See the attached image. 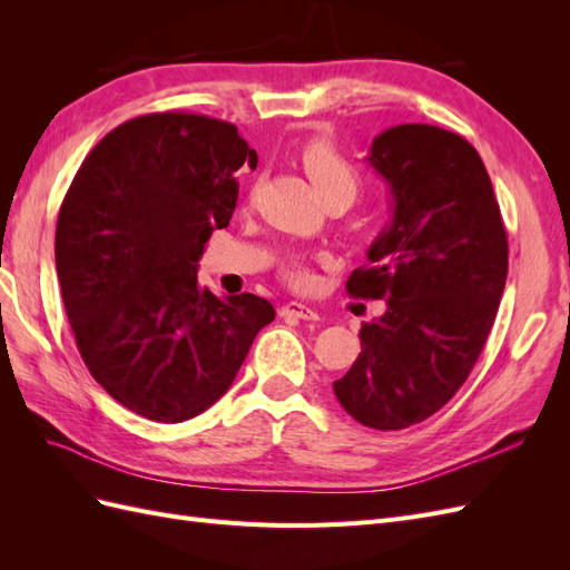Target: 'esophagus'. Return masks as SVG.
I'll return each instance as SVG.
<instances>
[{"label":"esophagus","instance_id":"34e87169","mask_svg":"<svg viewBox=\"0 0 570 570\" xmlns=\"http://www.w3.org/2000/svg\"><path fill=\"white\" fill-rule=\"evenodd\" d=\"M281 316L283 318H299V321H318V314L312 306H306L302 302H289L281 306Z\"/></svg>","mask_w":570,"mask_h":570}]
</instances>
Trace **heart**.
I'll use <instances>...</instances> for the list:
<instances>
[{
  "mask_svg": "<svg viewBox=\"0 0 570 570\" xmlns=\"http://www.w3.org/2000/svg\"><path fill=\"white\" fill-rule=\"evenodd\" d=\"M302 164L306 168L308 178H312V183L318 187V193L323 197L337 193V189L356 195L358 174L354 170V166L335 149L333 142L323 140V137L308 140L302 147ZM283 275L285 281L295 287H308L314 283V275L308 273L299 262H287L283 268Z\"/></svg>",
  "mask_w": 570,
  "mask_h": 570,
  "instance_id": "heart-1",
  "label": "heart"
}]
</instances>
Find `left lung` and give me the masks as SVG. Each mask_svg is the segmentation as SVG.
I'll return each mask as SVG.
<instances>
[{
	"mask_svg": "<svg viewBox=\"0 0 570 570\" xmlns=\"http://www.w3.org/2000/svg\"><path fill=\"white\" fill-rule=\"evenodd\" d=\"M366 161L390 185L392 218L347 292L387 308L361 323V354L333 390L361 425L402 430L469 377L507 285L509 243L485 164L461 135L402 124L375 137Z\"/></svg>",
	"mask_w": 570,
	"mask_h": 570,
	"instance_id": "left-lung-1",
	"label": "left lung"
}]
</instances>
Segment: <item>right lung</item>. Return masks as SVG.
Instances as JSON below:
<instances>
[{"label":"right lung","instance_id":"add662e5","mask_svg":"<svg viewBox=\"0 0 570 570\" xmlns=\"http://www.w3.org/2000/svg\"><path fill=\"white\" fill-rule=\"evenodd\" d=\"M256 151L226 120L147 114L88 154L57 220V275L78 352L116 402L183 423L233 385L271 302L199 287L206 239Z\"/></svg>","mask_w":570,"mask_h":570}]
</instances>
